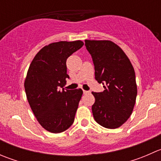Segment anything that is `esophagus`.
Instances as JSON below:
<instances>
[{
	"label": "esophagus",
	"mask_w": 161,
	"mask_h": 161,
	"mask_svg": "<svg viewBox=\"0 0 161 161\" xmlns=\"http://www.w3.org/2000/svg\"><path fill=\"white\" fill-rule=\"evenodd\" d=\"M90 91H87V90H83V93L84 94H88V93H90Z\"/></svg>",
	"instance_id": "34e87169"
}]
</instances>
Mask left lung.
<instances>
[{"label": "left lung", "mask_w": 161, "mask_h": 161, "mask_svg": "<svg viewBox=\"0 0 161 161\" xmlns=\"http://www.w3.org/2000/svg\"><path fill=\"white\" fill-rule=\"evenodd\" d=\"M85 46L92 56L96 80L105 85L103 92H92L94 119L107 129H118L129 119L136 103L133 66L123 50L111 40H86Z\"/></svg>", "instance_id": "1"}]
</instances>
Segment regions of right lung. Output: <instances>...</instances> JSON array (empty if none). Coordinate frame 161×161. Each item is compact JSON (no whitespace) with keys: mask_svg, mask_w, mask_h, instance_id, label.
Listing matches in <instances>:
<instances>
[{"mask_svg":"<svg viewBox=\"0 0 161 161\" xmlns=\"http://www.w3.org/2000/svg\"><path fill=\"white\" fill-rule=\"evenodd\" d=\"M82 46L81 40L46 45L36 54L27 71L24 82L27 100L38 122L50 132H62L74 121L82 90L64 91L63 87L69 78L67 58Z\"/></svg>","mask_w":161,"mask_h":161,"instance_id":"add662e5","label":"right lung"}]
</instances>
